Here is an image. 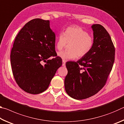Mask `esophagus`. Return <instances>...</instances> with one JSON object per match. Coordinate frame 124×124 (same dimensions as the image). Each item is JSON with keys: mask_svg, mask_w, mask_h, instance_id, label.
<instances>
[{"mask_svg": "<svg viewBox=\"0 0 124 124\" xmlns=\"http://www.w3.org/2000/svg\"><path fill=\"white\" fill-rule=\"evenodd\" d=\"M66 65V61L62 60V66H64Z\"/></svg>", "mask_w": 124, "mask_h": 124, "instance_id": "1", "label": "esophagus"}]
</instances>
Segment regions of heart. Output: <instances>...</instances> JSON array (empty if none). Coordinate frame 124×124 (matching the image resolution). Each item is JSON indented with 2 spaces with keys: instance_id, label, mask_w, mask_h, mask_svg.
Wrapping results in <instances>:
<instances>
[{
  "instance_id": "b5f03b06",
  "label": "heart",
  "mask_w": 124,
  "mask_h": 124,
  "mask_svg": "<svg viewBox=\"0 0 124 124\" xmlns=\"http://www.w3.org/2000/svg\"><path fill=\"white\" fill-rule=\"evenodd\" d=\"M68 46V50L58 53V56L63 60H74L77 57L82 58L91 51L94 44L93 38L87 32L79 26H70L61 32L57 38L56 48L62 50Z\"/></svg>"
}]
</instances>
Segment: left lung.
Returning <instances> with one entry per match:
<instances>
[{
  "mask_svg": "<svg viewBox=\"0 0 124 124\" xmlns=\"http://www.w3.org/2000/svg\"><path fill=\"white\" fill-rule=\"evenodd\" d=\"M94 44L91 51L77 62H68L65 90L75 100L93 96L106 84L115 58V47L109 34L102 25L93 24Z\"/></svg>",
  "mask_w": 124,
  "mask_h": 124,
  "instance_id": "8db88e82",
  "label": "left lung"
}]
</instances>
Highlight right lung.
Segmentation results:
<instances>
[{
  "label": "right lung",
  "mask_w": 124,
  "mask_h": 124,
  "mask_svg": "<svg viewBox=\"0 0 124 124\" xmlns=\"http://www.w3.org/2000/svg\"><path fill=\"white\" fill-rule=\"evenodd\" d=\"M55 38L49 21L40 18L27 22L17 35L10 55L12 71L16 83L27 93L45 91L62 66L59 57L48 59L56 54Z\"/></svg>",
  "instance_id": "obj_1"
}]
</instances>
